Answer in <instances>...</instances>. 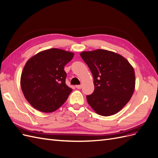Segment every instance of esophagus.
Segmentation results:
<instances>
[{"label": "esophagus", "mask_w": 158, "mask_h": 158, "mask_svg": "<svg viewBox=\"0 0 158 158\" xmlns=\"http://www.w3.org/2000/svg\"><path fill=\"white\" fill-rule=\"evenodd\" d=\"M76 88L77 89H81L82 88V85H76Z\"/></svg>", "instance_id": "obj_1"}]
</instances>
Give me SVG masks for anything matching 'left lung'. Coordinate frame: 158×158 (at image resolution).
Segmentation results:
<instances>
[{
    "label": "left lung",
    "instance_id": "obj_1",
    "mask_svg": "<svg viewBox=\"0 0 158 158\" xmlns=\"http://www.w3.org/2000/svg\"><path fill=\"white\" fill-rule=\"evenodd\" d=\"M80 56L94 78V91L88 104L102 116L116 114L131 99L135 88V70L121 55L104 49L84 51Z\"/></svg>",
    "mask_w": 158,
    "mask_h": 158
}]
</instances>
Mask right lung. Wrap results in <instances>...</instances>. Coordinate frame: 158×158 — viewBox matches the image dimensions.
Segmentation results:
<instances>
[{
  "instance_id": "right-lung-1",
  "label": "right lung",
  "mask_w": 158,
  "mask_h": 158,
  "mask_svg": "<svg viewBox=\"0 0 158 158\" xmlns=\"http://www.w3.org/2000/svg\"><path fill=\"white\" fill-rule=\"evenodd\" d=\"M73 56V52L53 48L40 52L27 61L20 85L23 95L33 107L51 113L66 101L73 89L65 83L64 67Z\"/></svg>"
}]
</instances>
